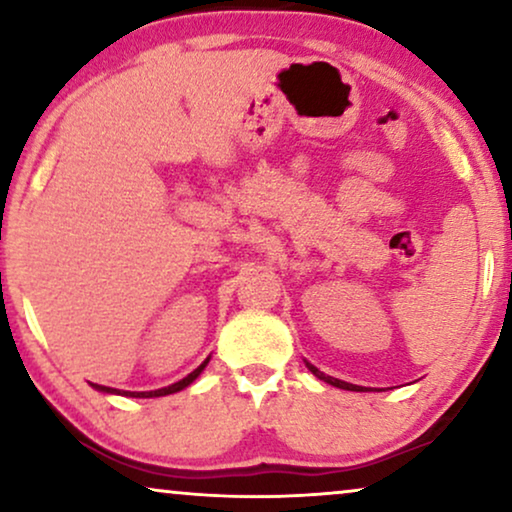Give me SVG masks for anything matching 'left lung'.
<instances>
[{"instance_id": "8db88e82", "label": "left lung", "mask_w": 512, "mask_h": 512, "mask_svg": "<svg viewBox=\"0 0 512 512\" xmlns=\"http://www.w3.org/2000/svg\"><path fill=\"white\" fill-rule=\"evenodd\" d=\"M305 366H307V370H310V373H312L314 377H319V380H324V382H328V384H333V387H338V389H347V391H363V387H356V384H349V382H342V380H338V377L324 375L317 366H312V363H307V361H305Z\"/></svg>"}]
</instances>
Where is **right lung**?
<instances>
[{
	"label": "right lung",
	"instance_id": "1",
	"mask_svg": "<svg viewBox=\"0 0 512 512\" xmlns=\"http://www.w3.org/2000/svg\"><path fill=\"white\" fill-rule=\"evenodd\" d=\"M207 363H209V359L202 361L200 366L193 370V373H188V375L184 377V380L174 382V384H170V387L156 389V391H121V389H111V387H104V384H93V382H90V387L97 389V391H102V394H118V396H130V398H158V396H167V394H177V391L186 389L188 384L195 382V377H198V375L202 373V370H205Z\"/></svg>",
	"mask_w": 512,
	"mask_h": 512
}]
</instances>
